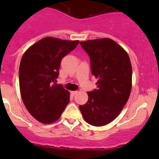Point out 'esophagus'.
Returning a JSON list of instances; mask_svg holds the SVG:
<instances>
[{"mask_svg":"<svg viewBox=\"0 0 159 159\" xmlns=\"http://www.w3.org/2000/svg\"><path fill=\"white\" fill-rule=\"evenodd\" d=\"M77 93H78V91H70V94H71V95H75V94H77Z\"/></svg>","mask_w":159,"mask_h":159,"instance_id":"obj_1","label":"esophagus"}]
</instances>
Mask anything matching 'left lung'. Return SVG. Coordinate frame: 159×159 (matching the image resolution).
Wrapping results in <instances>:
<instances>
[{
    "mask_svg": "<svg viewBox=\"0 0 159 159\" xmlns=\"http://www.w3.org/2000/svg\"><path fill=\"white\" fill-rule=\"evenodd\" d=\"M89 54L98 89L79 108L86 122L104 126L115 120L127 103L132 84V68L125 50L110 38L80 42Z\"/></svg>",
    "mask_w": 159,
    "mask_h": 159,
    "instance_id": "1",
    "label": "left lung"
}]
</instances>
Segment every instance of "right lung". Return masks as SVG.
Instances as JSON below:
<instances>
[{
    "instance_id": "1",
    "label": "right lung",
    "mask_w": 159,
    "mask_h": 159,
    "mask_svg": "<svg viewBox=\"0 0 159 159\" xmlns=\"http://www.w3.org/2000/svg\"><path fill=\"white\" fill-rule=\"evenodd\" d=\"M78 43L46 37L22 56L19 68L20 96L28 112L43 124L59 119L69 102V91L56 84V79L61 59Z\"/></svg>"
}]
</instances>
